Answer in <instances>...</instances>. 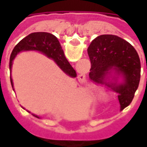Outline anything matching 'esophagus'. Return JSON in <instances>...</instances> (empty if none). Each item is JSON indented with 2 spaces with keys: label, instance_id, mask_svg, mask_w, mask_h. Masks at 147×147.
<instances>
[{
  "label": "esophagus",
  "instance_id": "esophagus-1",
  "mask_svg": "<svg viewBox=\"0 0 147 147\" xmlns=\"http://www.w3.org/2000/svg\"><path fill=\"white\" fill-rule=\"evenodd\" d=\"M80 76H81V77H80V80H84V76H82V75H81Z\"/></svg>",
  "mask_w": 147,
  "mask_h": 147
}]
</instances>
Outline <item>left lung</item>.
I'll use <instances>...</instances> for the list:
<instances>
[{
	"label": "left lung",
	"instance_id": "obj_1",
	"mask_svg": "<svg viewBox=\"0 0 147 147\" xmlns=\"http://www.w3.org/2000/svg\"><path fill=\"white\" fill-rule=\"evenodd\" d=\"M87 51L91 63L90 80L117 93L120 109H123L139 86L141 64L138 53L129 42L112 34L97 37Z\"/></svg>",
	"mask_w": 147,
	"mask_h": 147
}]
</instances>
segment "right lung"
<instances>
[{"label":"right lung","instance_id":"add662e5","mask_svg":"<svg viewBox=\"0 0 147 147\" xmlns=\"http://www.w3.org/2000/svg\"><path fill=\"white\" fill-rule=\"evenodd\" d=\"M30 50L38 51L45 54L48 57L53 59L61 70L64 73L67 74V76L72 78L76 77V72L65 57L64 51L61 48V44L57 38V37L47 32H34L30 34L29 35L22 39L15 46V48L11 52V57H10V63H9L10 71H11L12 61L16 57V55L20 52L30 51ZM10 80H11V86L13 88V82L11 76H10ZM32 115L37 118H39L38 116L35 114H32Z\"/></svg>","mask_w":147,"mask_h":147}]
</instances>
